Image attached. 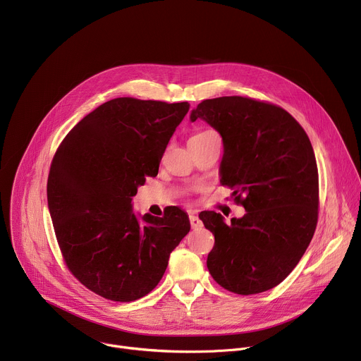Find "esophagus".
I'll use <instances>...</instances> for the list:
<instances>
[{
  "mask_svg": "<svg viewBox=\"0 0 361 361\" xmlns=\"http://www.w3.org/2000/svg\"><path fill=\"white\" fill-rule=\"evenodd\" d=\"M190 224H191L192 228H200L202 226V221L195 214H191L190 216Z\"/></svg>",
  "mask_w": 361,
  "mask_h": 361,
  "instance_id": "1",
  "label": "esophagus"
}]
</instances>
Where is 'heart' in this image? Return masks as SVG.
Here are the masks:
<instances>
[{
	"mask_svg": "<svg viewBox=\"0 0 361 361\" xmlns=\"http://www.w3.org/2000/svg\"><path fill=\"white\" fill-rule=\"evenodd\" d=\"M213 131H201V133H198V134H195V135H192V137H201V135H207V134H212Z\"/></svg>",
	"mask_w": 361,
	"mask_h": 361,
	"instance_id": "b5f03b06",
	"label": "heart"
}]
</instances>
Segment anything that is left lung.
I'll use <instances>...</instances> for the list:
<instances>
[{
    "instance_id": "obj_1",
    "label": "left lung",
    "mask_w": 361,
    "mask_h": 361,
    "mask_svg": "<svg viewBox=\"0 0 361 361\" xmlns=\"http://www.w3.org/2000/svg\"><path fill=\"white\" fill-rule=\"evenodd\" d=\"M220 133V183L245 209L241 219L200 213L214 234L213 279L248 295L280 284L310 244L319 210L316 156L302 127L283 109L244 97L205 99L190 114Z\"/></svg>"
}]
</instances>
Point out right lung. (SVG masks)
I'll list each match as a JSON object with an SVG mask.
<instances>
[{"mask_svg":"<svg viewBox=\"0 0 361 361\" xmlns=\"http://www.w3.org/2000/svg\"><path fill=\"white\" fill-rule=\"evenodd\" d=\"M188 102L114 98L87 114L51 163L47 200L70 271L95 294L134 301L166 273L171 251L190 231L184 210L137 216L131 200L159 174L167 144Z\"/></svg>","mask_w":361,"mask_h":361,"instance_id":"add662e5","label":"right lung"}]
</instances>
